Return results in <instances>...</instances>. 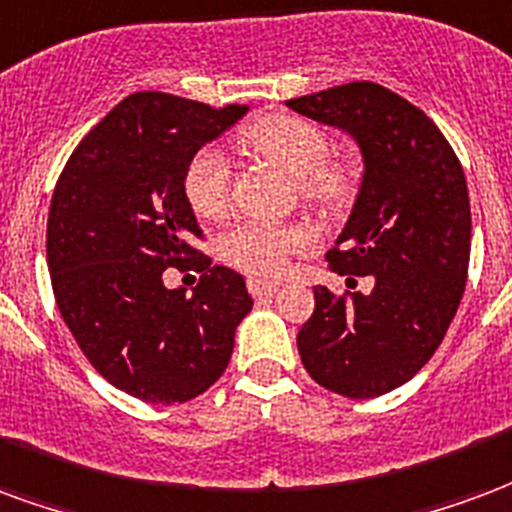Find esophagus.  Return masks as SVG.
<instances>
[{"instance_id":"obj_1","label":"esophagus","mask_w":512,"mask_h":512,"mask_svg":"<svg viewBox=\"0 0 512 512\" xmlns=\"http://www.w3.org/2000/svg\"><path fill=\"white\" fill-rule=\"evenodd\" d=\"M281 289V281H264V278H248V292L253 297H272Z\"/></svg>"}]
</instances>
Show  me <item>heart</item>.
<instances>
[{
    "mask_svg": "<svg viewBox=\"0 0 512 512\" xmlns=\"http://www.w3.org/2000/svg\"><path fill=\"white\" fill-rule=\"evenodd\" d=\"M242 141L297 179V188L308 201L330 204L349 188V171L341 163L324 160L327 136L313 122L292 114H267L251 122ZM231 166L223 152L199 149L185 169V196L201 218H223L229 210ZM313 231L302 223H267L245 220L226 234L223 256L234 267L253 275H278L294 253L308 251Z\"/></svg>",
    "mask_w": 512,
    "mask_h": 512,
    "instance_id": "1",
    "label": "heart"
}]
</instances>
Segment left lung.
<instances>
[{
    "label": "left lung",
    "instance_id": "left-lung-1",
    "mask_svg": "<svg viewBox=\"0 0 512 512\" xmlns=\"http://www.w3.org/2000/svg\"><path fill=\"white\" fill-rule=\"evenodd\" d=\"M286 106L360 147L363 182L327 264L349 289L371 281L365 294L313 286L316 308L297 333L300 360L327 390L376 398L434 357L464 297L472 240L464 169L420 108L371 81Z\"/></svg>",
    "mask_w": 512,
    "mask_h": 512
}]
</instances>
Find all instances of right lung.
I'll use <instances>...</instances> for the list:
<instances>
[{
    "mask_svg": "<svg viewBox=\"0 0 512 512\" xmlns=\"http://www.w3.org/2000/svg\"><path fill=\"white\" fill-rule=\"evenodd\" d=\"M245 114L136 92L89 130L54 188L46 256L59 313L92 368L149 404L218 382L253 308L240 272L196 253L185 196L190 158ZM169 266L202 272L193 295L162 283Z\"/></svg>",
    "mask_w": 512,
    "mask_h": 512,
    "instance_id": "1",
    "label": "right lung"
}]
</instances>
